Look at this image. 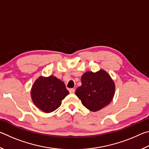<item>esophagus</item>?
Here are the masks:
<instances>
[{"label": "esophagus", "instance_id": "34e87169", "mask_svg": "<svg viewBox=\"0 0 149 149\" xmlns=\"http://www.w3.org/2000/svg\"><path fill=\"white\" fill-rule=\"evenodd\" d=\"M75 89L74 88H72V89H69V91L70 93H75Z\"/></svg>", "mask_w": 149, "mask_h": 149}]
</instances>
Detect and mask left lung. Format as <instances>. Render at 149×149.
I'll return each instance as SVG.
<instances>
[{
  "instance_id": "left-lung-1",
  "label": "left lung",
  "mask_w": 149,
  "mask_h": 149,
  "mask_svg": "<svg viewBox=\"0 0 149 149\" xmlns=\"http://www.w3.org/2000/svg\"><path fill=\"white\" fill-rule=\"evenodd\" d=\"M81 85L75 95L83 105L92 112H97L108 105L115 92L114 81L104 70L87 72L81 77Z\"/></svg>"
}]
</instances>
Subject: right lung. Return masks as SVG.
<instances>
[{
  "label": "right lung",
  "instance_id": "add662e5",
  "mask_svg": "<svg viewBox=\"0 0 149 149\" xmlns=\"http://www.w3.org/2000/svg\"><path fill=\"white\" fill-rule=\"evenodd\" d=\"M68 94L64 82L53 75L39 77L34 82L31 91L35 105L46 113L56 110Z\"/></svg>",
  "mask_w": 149,
  "mask_h": 149
}]
</instances>
